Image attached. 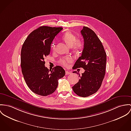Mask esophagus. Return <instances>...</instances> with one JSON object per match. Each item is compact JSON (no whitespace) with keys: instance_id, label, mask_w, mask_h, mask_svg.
<instances>
[{"instance_id":"1","label":"esophagus","mask_w":131,"mask_h":131,"mask_svg":"<svg viewBox=\"0 0 131 131\" xmlns=\"http://www.w3.org/2000/svg\"><path fill=\"white\" fill-rule=\"evenodd\" d=\"M70 73H71L70 71H66V75H68V74H69Z\"/></svg>"}]
</instances>
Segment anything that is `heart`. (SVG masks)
Instances as JSON below:
<instances>
[{"label": "heart", "instance_id": "1", "mask_svg": "<svg viewBox=\"0 0 131 131\" xmlns=\"http://www.w3.org/2000/svg\"><path fill=\"white\" fill-rule=\"evenodd\" d=\"M62 39L70 47H72L73 49L75 51H80L83 49L84 47V42L83 40L80 39H77V37L73 34L70 31H67L62 36ZM51 48L53 50L55 49L56 43L52 42L51 46ZM73 60V59L71 57H66L61 59L59 61L60 64L63 67H68L69 66V63H71Z\"/></svg>", "mask_w": 131, "mask_h": 131}]
</instances>
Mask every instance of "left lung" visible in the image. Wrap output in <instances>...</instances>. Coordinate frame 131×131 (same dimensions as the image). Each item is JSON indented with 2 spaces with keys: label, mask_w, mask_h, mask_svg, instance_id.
<instances>
[{
  "label": "left lung",
  "mask_w": 131,
  "mask_h": 131,
  "mask_svg": "<svg viewBox=\"0 0 131 131\" xmlns=\"http://www.w3.org/2000/svg\"><path fill=\"white\" fill-rule=\"evenodd\" d=\"M81 32L84 39L83 50L72 69L82 68L85 71L81 76L79 74L81 79L72 88L77 95L86 97L95 93L102 85L106 73L107 55L101 40L93 30L83 26Z\"/></svg>",
  "instance_id": "8db88e82"
}]
</instances>
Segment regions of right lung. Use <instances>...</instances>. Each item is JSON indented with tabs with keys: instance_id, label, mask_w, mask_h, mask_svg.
Returning <instances> with one entry per match:
<instances>
[{
	"instance_id": "1",
	"label": "right lung",
	"mask_w": 131,
	"mask_h": 131,
	"mask_svg": "<svg viewBox=\"0 0 131 131\" xmlns=\"http://www.w3.org/2000/svg\"><path fill=\"white\" fill-rule=\"evenodd\" d=\"M62 27L42 26L32 31L24 42L21 50V68L25 83L36 94L47 96L54 93L58 80L65 75L60 66L52 70L45 67V58Z\"/></svg>"
}]
</instances>
